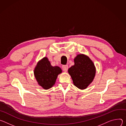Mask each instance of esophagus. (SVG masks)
Here are the masks:
<instances>
[{
  "label": "esophagus",
  "instance_id": "esophagus-1",
  "mask_svg": "<svg viewBox=\"0 0 126 126\" xmlns=\"http://www.w3.org/2000/svg\"><path fill=\"white\" fill-rule=\"evenodd\" d=\"M63 69L64 72H66L67 71V69H68V65H63Z\"/></svg>",
  "mask_w": 126,
  "mask_h": 126
}]
</instances>
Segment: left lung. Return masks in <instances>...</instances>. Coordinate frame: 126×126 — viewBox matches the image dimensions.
<instances>
[{
    "label": "left lung",
    "instance_id": "8db88e82",
    "mask_svg": "<svg viewBox=\"0 0 126 126\" xmlns=\"http://www.w3.org/2000/svg\"><path fill=\"white\" fill-rule=\"evenodd\" d=\"M74 63V65L68 68V73L76 87L80 90L86 89L95 77V65L88 56L84 54H78Z\"/></svg>",
    "mask_w": 126,
    "mask_h": 126
}]
</instances>
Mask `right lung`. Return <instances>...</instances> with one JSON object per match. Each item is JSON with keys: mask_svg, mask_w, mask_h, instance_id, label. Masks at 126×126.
<instances>
[{"mask_svg": "<svg viewBox=\"0 0 126 126\" xmlns=\"http://www.w3.org/2000/svg\"><path fill=\"white\" fill-rule=\"evenodd\" d=\"M33 72L38 85L48 90L54 86L62 70L58 66H52L47 58L44 57L37 62Z\"/></svg>", "mask_w": 126, "mask_h": 126, "instance_id": "obj_1", "label": "right lung"}]
</instances>
